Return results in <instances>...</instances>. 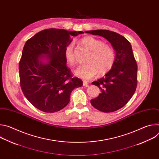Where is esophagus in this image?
<instances>
[{"label":"esophagus","mask_w":159,"mask_h":159,"mask_svg":"<svg viewBox=\"0 0 159 159\" xmlns=\"http://www.w3.org/2000/svg\"><path fill=\"white\" fill-rule=\"evenodd\" d=\"M83 85H84V87H89V84H88V83H87V81H84V82H83Z\"/></svg>","instance_id":"esophagus-1"}]
</instances>
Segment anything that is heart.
Here are the masks:
<instances>
[{
  "label": "heart",
  "instance_id": "1",
  "mask_svg": "<svg viewBox=\"0 0 159 159\" xmlns=\"http://www.w3.org/2000/svg\"><path fill=\"white\" fill-rule=\"evenodd\" d=\"M82 44L89 51L87 63L79 65L75 70V74L84 80L99 74H105L111 70L115 61V52L108 44L93 36H86L81 39ZM74 44L70 43L65 47L64 56L66 62L70 65L75 63Z\"/></svg>",
  "mask_w": 159,
  "mask_h": 159
}]
</instances>
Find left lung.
<instances>
[{"instance_id":"1","label":"left lung","mask_w":159,"mask_h":159,"mask_svg":"<svg viewBox=\"0 0 159 159\" xmlns=\"http://www.w3.org/2000/svg\"><path fill=\"white\" fill-rule=\"evenodd\" d=\"M106 38L116 52L115 61L104 76L92 84L101 93L90 103L96 109L110 112L123 107L132 98L137 85V65L130 43L120 34L106 30L87 31Z\"/></svg>"}]
</instances>
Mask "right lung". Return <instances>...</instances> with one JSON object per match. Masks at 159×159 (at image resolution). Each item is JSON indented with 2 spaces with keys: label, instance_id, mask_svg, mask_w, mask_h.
Wrapping results in <instances>:
<instances>
[{
  "label": "right lung",
  "instance_id": "right-lung-1",
  "mask_svg": "<svg viewBox=\"0 0 159 159\" xmlns=\"http://www.w3.org/2000/svg\"><path fill=\"white\" fill-rule=\"evenodd\" d=\"M83 31L44 30L25 43L19 63L20 84L26 99L45 112H57L69 104L72 90L83 85L72 77L64 56L72 38Z\"/></svg>",
  "mask_w": 159,
  "mask_h": 159
}]
</instances>
